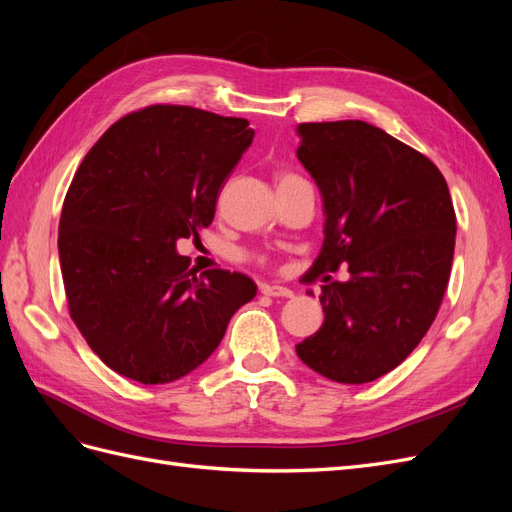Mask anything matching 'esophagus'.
<instances>
[{
	"label": "esophagus",
	"mask_w": 512,
	"mask_h": 512,
	"mask_svg": "<svg viewBox=\"0 0 512 512\" xmlns=\"http://www.w3.org/2000/svg\"><path fill=\"white\" fill-rule=\"evenodd\" d=\"M260 292L267 294V297H282V299H290L294 294L290 288L280 286V284H262Z\"/></svg>",
	"instance_id": "obj_1"
}]
</instances>
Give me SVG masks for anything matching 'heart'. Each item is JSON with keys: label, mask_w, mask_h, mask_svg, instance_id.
<instances>
[{"label": "heart", "mask_w": 512, "mask_h": 512, "mask_svg": "<svg viewBox=\"0 0 512 512\" xmlns=\"http://www.w3.org/2000/svg\"><path fill=\"white\" fill-rule=\"evenodd\" d=\"M294 175H280V181H284V179H292Z\"/></svg>", "instance_id": "obj_1"}]
</instances>
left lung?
<instances>
[{
    "mask_svg": "<svg viewBox=\"0 0 512 512\" xmlns=\"http://www.w3.org/2000/svg\"><path fill=\"white\" fill-rule=\"evenodd\" d=\"M297 134L324 205L322 250L305 277L350 273L324 277V322L297 354L333 382L365 384L404 361L436 320L455 252L451 192L423 153L365 121L301 123Z\"/></svg>",
    "mask_w": 512,
    "mask_h": 512,
    "instance_id": "left-lung-1",
    "label": "left lung"
}]
</instances>
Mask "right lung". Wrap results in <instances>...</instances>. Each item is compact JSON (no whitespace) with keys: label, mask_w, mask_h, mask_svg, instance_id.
Segmentation results:
<instances>
[{"label":"right lung","mask_w":512,"mask_h":512,"mask_svg":"<svg viewBox=\"0 0 512 512\" xmlns=\"http://www.w3.org/2000/svg\"><path fill=\"white\" fill-rule=\"evenodd\" d=\"M241 117L153 104L89 149L59 220L68 309L106 367L141 384L188 376L256 297L243 273L196 275L177 241L213 222L222 183L252 145Z\"/></svg>","instance_id":"right-lung-1"}]
</instances>
